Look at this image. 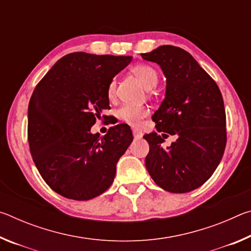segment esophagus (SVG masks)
<instances>
[{
	"mask_svg": "<svg viewBox=\"0 0 251 251\" xmlns=\"http://www.w3.org/2000/svg\"><path fill=\"white\" fill-rule=\"evenodd\" d=\"M133 135H134V138H136V139L142 138V136H143L141 131H139L138 129H133Z\"/></svg>",
	"mask_w": 251,
	"mask_h": 251,
	"instance_id": "esophagus-1",
	"label": "esophagus"
}]
</instances>
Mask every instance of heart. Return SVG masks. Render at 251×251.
Returning <instances> with one entry per match:
<instances>
[{
	"mask_svg": "<svg viewBox=\"0 0 251 251\" xmlns=\"http://www.w3.org/2000/svg\"><path fill=\"white\" fill-rule=\"evenodd\" d=\"M131 73L136 76V78L142 83V85L146 90H152L158 84V73L151 65H136L131 69ZM116 85L117 80L115 77L110 79L107 86V95L109 99H113L115 96ZM117 115L122 121L128 123V124L133 126H138L144 118L148 115V109L144 107V106L124 105L117 110Z\"/></svg>",
	"mask_w": 251,
	"mask_h": 251,
	"instance_id": "1",
	"label": "heart"
}]
</instances>
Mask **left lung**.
<instances>
[{
    "instance_id": "obj_1",
    "label": "left lung",
    "mask_w": 251,
    "mask_h": 251,
    "mask_svg": "<svg viewBox=\"0 0 251 251\" xmlns=\"http://www.w3.org/2000/svg\"><path fill=\"white\" fill-rule=\"evenodd\" d=\"M166 76V94L151 120L158 133L176 134L161 147L157 133L144 136L150 144L145 165L151 177L169 193H189L209 179L223 158L227 142L226 113L218 85L185 50L163 45L141 54Z\"/></svg>"
}]
</instances>
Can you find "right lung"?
<instances>
[{
    "mask_svg": "<svg viewBox=\"0 0 251 251\" xmlns=\"http://www.w3.org/2000/svg\"><path fill=\"white\" fill-rule=\"evenodd\" d=\"M131 56L67 54L40 80L28 104L27 138L41 176L55 193L74 201L100 196L112 185L116 164L133 142L129 126L92 134L109 108L107 86Z\"/></svg>",
    "mask_w": 251,
    "mask_h": 251,
    "instance_id": "obj_1",
    "label": "right lung"
}]
</instances>
